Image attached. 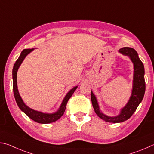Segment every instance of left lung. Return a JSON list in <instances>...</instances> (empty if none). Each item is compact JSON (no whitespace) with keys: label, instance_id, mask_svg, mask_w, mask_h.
Here are the masks:
<instances>
[{"label":"left lung","instance_id":"obj_1","mask_svg":"<svg viewBox=\"0 0 154 154\" xmlns=\"http://www.w3.org/2000/svg\"><path fill=\"white\" fill-rule=\"evenodd\" d=\"M118 52L122 55L128 56L134 66L132 93L126 105L120 109V112L118 116H106L101 111L96 96L92 91H91V100L95 113L104 121L111 123H120L128 119L141 103L145 92L144 65L140 60L136 50L128 47H124L119 49Z\"/></svg>","mask_w":154,"mask_h":154}]
</instances>
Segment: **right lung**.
I'll return each mask as SVG.
<instances>
[{"mask_svg":"<svg viewBox=\"0 0 154 154\" xmlns=\"http://www.w3.org/2000/svg\"><path fill=\"white\" fill-rule=\"evenodd\" d=\"M35 48L32 49H25L21 52V54L19 58L17 60V61L15 62V63L13 68V71H12V75H13V89H14V93L15 101L17 104L19 108L21 109V111H22L27 116L29 117L30 119H32L37 123L40 124H49L51 122H54L58 120L61 118L62 115L64 114L65 109H66V104L68 100H69L70 98L71 97L72 94L74 93L75 90L77 88V86H75L72 88V89L69 91V92L66 94V95L65 96L63 100L61 103V105L60 106L58 111L52 113H43V112L38 111L34 110V109L30 108L29 106H28L23 101L22 97H21L19 93V91L17 89V72L18 69L20 66L21 64L22 63V62L24 61V58L26 57L28 54H29L31 51H32Z\"/></svg>","mask_w":154,"mask_h":154,"instance_id":"add662e5","label":"right lung"}]
</instances>
